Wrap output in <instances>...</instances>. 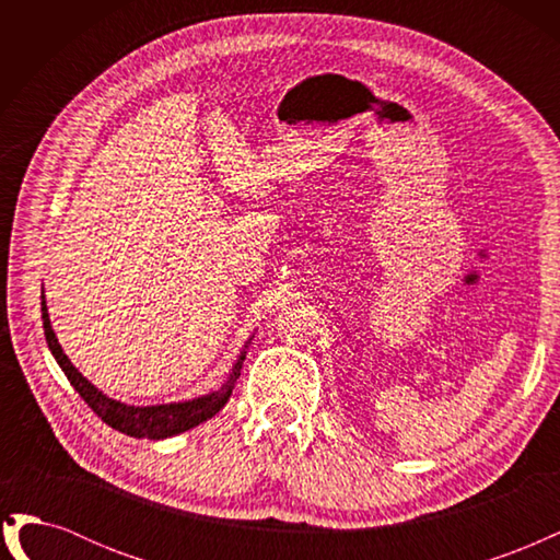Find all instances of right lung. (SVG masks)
<instances>
[{"mask_svg": "<svg viewBox=\"0 0 560 560\" xmlns=\"http://www.w3.org/2000/svg\"><path fill=\"white\" fill-rule=\"evenodd\" d=\"M42 319H44V334H46V343L50 354H54L58 366L65 371L67 381L74 385L77 393L81 395V399L86 401L91 409L103 418L109 428L124 432L128 436L135 439H171L175 434H182L186 430L198 428L200 422L210 420L212 416H217L219 411L224 409L235 381L241 376V369L245 362L247 348L252 343L249 336L238 360H235L233 369L229 371L226 381L219 385L217 389L208 395H200L194 399H184V401H171V404H149V406H135V404H126L121 399H112L107 397L103 389H97L81 371L70 362V358L62 352V346L58 343V336L50 327V317H48V308H46V299H44V290H42Z\"/></svg>", "mask_w": 560, "mask_h": 560, "instance_id": "add662e5", "label": "right lung"}]
</instances>
